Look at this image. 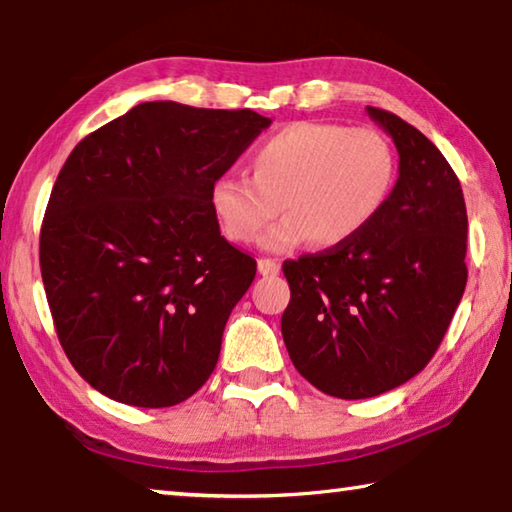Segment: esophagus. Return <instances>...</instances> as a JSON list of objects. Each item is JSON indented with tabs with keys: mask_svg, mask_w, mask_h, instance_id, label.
<instances>
[{
	"mask_svg": "<svg viewBox=\"0 0 512 512\" xmlns=\"http://www.w3.org/2000/svg\"><path fill=\"white\" fill-rule=\"evenodd\" d=\"M257 268H259V273H262L264 277H273V275H277L280 273V264L275 262V259H268V257H262L257 262Z\"/></svg>",
	"mask_w": 512,
	"mask_h": 512,
	"instance_id": "esophagus-1",
	"label": "esophagus"
}]
</instances>
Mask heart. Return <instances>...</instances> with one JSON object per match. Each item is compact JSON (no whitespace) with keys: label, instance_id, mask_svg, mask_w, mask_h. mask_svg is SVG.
<instances>
[{"label":"heart","instance_id":"obj_1","mask_svg":"<svg viewBox=\"0 0 512 512\" xmlns=\"http://www.w3.org/2000/svg\"><path fill=\"white\" fill-rule=\"evenodd\" d=\"M250 176L221 173L210 187V207L223 235L284 253L314 239L320 248L343 246L377 219L397 180L391 142L375 128L329 121H293L259 142L248 158Z\"/></svg>","mask_w":512,"mask_h":512}]
</instances>
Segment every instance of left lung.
Returning a JSON list of instances; mask_svg holds the SVG:
<instances>
[{"label":"left lung","mask_w":512,"mask_h":512,"mask_svg":"<svg viewBox=\"0 0 512 512\" xmlns=\"http://www.w3.org/2000/svg\"><path fill=\"white\" fill-rule=\"evenodd\" d=\"M366 110L400 153L391 201L348 244L282 264L289 357L309 384L341 400H366L418 375L467 282V212L454 169L418 128Z\"/></svg>","instance_id":"left-lung-1"}]
</instances>
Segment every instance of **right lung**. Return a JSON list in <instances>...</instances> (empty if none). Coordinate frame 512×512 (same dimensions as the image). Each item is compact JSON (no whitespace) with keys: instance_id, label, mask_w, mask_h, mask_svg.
I'll list each match as a JSON object with an SVG mask.
<instances>
[{"instance_id":"obj_1","label":"right lung","mask_w":512,"mask_h":512,"mask_svg":"<svg viewBox=\"0 0 512 512\" xmlns=\"http://www.w3.org/2000/svg\"><path fill=\"white\" fill-rule=\"evenodd\" d=\"M268 126L248 108L146 101L69 153L40 271L67 359L110 400L162 409L210 379L257 273L221 237L210 187Z\"/></svg>"}]
</instances>
